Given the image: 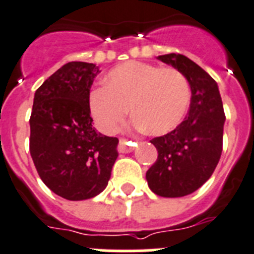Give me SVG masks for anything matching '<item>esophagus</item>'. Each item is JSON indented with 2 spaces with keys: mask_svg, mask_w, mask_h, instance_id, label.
<instances>
[{
  "mask_svg": "<svg viewBox=\"0 0 254 254\" xmlns=\"http://www.w3.org/2000/svg\"><path fill=\"white\" fill-rule=\"evenodd\" d=\"M135 143H131V142H127V139H120L119 142V152L120 153H127V152H131L133 151V147Z\"/></svg>",
  "mask_w": 254,
  "mask_h": 254,
  "instance_id": "1",
  "label": "esophagus"
}]
</instances>
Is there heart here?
<instances>
[{"instance_id": "heart-1", "label": "heart", "mask_w": 254, "mask_h": 254, "mask_svg": "<svg viewBox=\"0 0 254 254\" xmlns=\"http://www.w3.org/2000/svg\"><path fill=\"white\" fill-rule=\"evenodd\" d=\"M103 85L90 92L89 110L106 133L118 129L130 107L136 127L166 134L182 123L190 101V85L180 70L140 61L116 66Z\"/></svg>"}]
</instances>
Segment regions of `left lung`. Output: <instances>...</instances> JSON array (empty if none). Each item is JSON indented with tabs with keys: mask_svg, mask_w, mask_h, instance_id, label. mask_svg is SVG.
Segmentation results:
<instances>
[{
	"mask_svg": "<svg viewBox=\"0 0 254 254\" xmlns=\"http://www.w3.org/2000/svg\"><path fill=\"white\" fill-rule=\"evenodd\" d=\"M187 76L191 89L188 116L173 131L151 140L158 157L148 169V187L160 197L176 198L200 188L215 171L222 152L225 112L216 81L180 54L157 57Z\"/></svg>",
	"mask_w": 254,
	"mask_h": 254,
	"instance_id": "left-lung-1",
	"label": "left lung"
}]
</instances>
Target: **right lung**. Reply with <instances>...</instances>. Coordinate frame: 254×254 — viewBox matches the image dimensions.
I'll use <instances>...</instances> for the list:
<instances>
[{
  "label": "right lung",
  "mask_w": 254,
  "mask_h": 254,
  "mask_svg": "<svg viewBox=\"0 0 254 254\" xmlns=\"http://www.w3.org/2000/svg\"><path fill=\"white\" fill-rule=\"evenodd\" d=\"M100 72L94 64L72 61L35 90L29 149L42 182L69 200L96 197L107 187L119 139L92 125L89 90Z\"/></svg>",
  "instance_id": "add662e5"
}]
</instances>
